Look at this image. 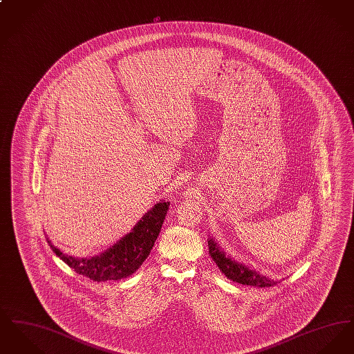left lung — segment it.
<instances>
[{
    "instance_id": "obj_1",
    "label": "left lung",
    "mask_w": 354,
    "mask_h": 354,
    "mask_svg": "<svg viewBox=\"0 0 354 354\" xmlns=\"http://www.w3.org/2000/svg\"><path fill=\"white\" fill-rule=\"evenodd\" d=\"M208 250L214 261L218 264L220 270L231 280L244 286H257V288H268L276 284V281L270 280L266 276H260L254 270L247 268L243 264H237L235 260L225 256V253L220 251L219 247L212 239H208Z\"/></svg>"
}]
</instances>
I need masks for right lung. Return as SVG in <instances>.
Segmentation results:
<instances>
[{"instance_id":"1","label":"right lung","mask_w":354,"mask_h":354,"mask_svg":"<svg viewBox=\"0 0 354 354\" xmlns=\"http://www.w3.org/2000/svg\"><path fill=\"white\" fill-rule=\"evenodd\" d=\"M169 205V202L155 204L142 220L138 221L130 234L122 237L111 248L91 259H75L64 254L50 241L48 243L55 254L70 268L93 281L100 283L126 279L131 276L150 254L167 215Z\"/></svg>"}]
</instances>
